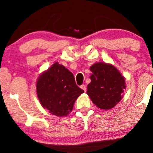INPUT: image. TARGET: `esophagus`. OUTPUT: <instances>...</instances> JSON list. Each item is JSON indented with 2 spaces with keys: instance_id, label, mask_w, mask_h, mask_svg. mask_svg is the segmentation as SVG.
<instances>
[{
  "instance_id": "34e87169",
  "label": "esophagus",
  "mask_w": 153,
  "mask_h": 153,
  "mask_svg": "<svg viewBox=\"0 0 153 153\" xmlns=\"http://www.w3.org/2000/svg\"><path fill=\"white\" fill-rule=\"evenodd\" d=\"M80 88H81V89H83V90H84L85 92H86V86H85V85H81V86H80Z\"/></svg>"
}]
</instances>
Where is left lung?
<instances>
[{"instance_id": "obj_1", "label": "left lung", "mask_w": 153, "mask_h": 153, "mask_svg": "<svg viewBox=\"0 0 153 153\" xmlns=\"http://www.w3.org/2000/svg\"><path fill=\"white\" fill-rule=\"evenodd\" d=\"M92 74L87 94L98 108L110 110L122 99L126 88L125 79L112 65L96 63L91 67Z\"/></svg>"}]
</instances>
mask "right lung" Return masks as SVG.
Segmentation results:
<instances>
[{
	"instance_id": "add662e5",
	"label": "right lung",
	"mask_w": 153,
	"mask_h": 153,
	"mask_svg": "<svg viewBox=\"0 0 153 153\" xmlns=\"http://www.w3.org/2000/svg\"><path fill=\"white\" fill-rule=\"evenodd\" d=\"M38 98L51 114L64 117L72 110L75 100L84 91L76 86L74 75L57 62L39 76Z\"/></svg>"
}]
</instances>
